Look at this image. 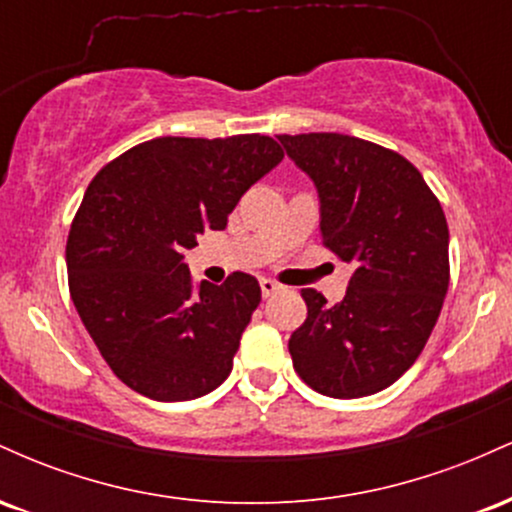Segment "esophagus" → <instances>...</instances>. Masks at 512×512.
<instances>
[{"label": "esophagus", "instance_id": "1", "mask_svg": "<svg viewBox=\"0 0 512 512\" xmlns=\"http://www.w3.org/2000/svg\"><path fill=\"white\" fill-rule=\"evenodd\" d=\"M260 289H262V296L269 298V296H274V293H279L281 286L276 284V281H272V279H262L260 281Z\"/></svg>", "mask_w": 512, "mask_h": 512}]
</instances>
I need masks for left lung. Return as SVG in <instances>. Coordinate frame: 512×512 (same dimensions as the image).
Segmentation results:
<instances>
[{
    "label": "left lung",
    "instance_id": "1",
    "mask_svg": "<svg viewBox=\"0 0 512 512\" xmlns=\"http://www.w3.org/2000/svg\"><path fill=\"white\" fill-rule=\"evenodd\" d=\"M279 142L315 182L325 245L354 264L342 303L301 291L308 317L289 339L293 368L320 395H375L419 358L443 308V207L424 175L385 146L337 132L281 134Z\"/></svg>",
    "mask_w": 512,
    "mask_h": 512
}]
</instances>
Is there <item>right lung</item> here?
Wrapping results in <instances>:
<instances>
[{
  "mask_svg": "<svg viewBox=\"0 0 512 512\" xmlns=\"http://www.w3.org/2000/svg\"><path fill=\"white\" fill-rule=\"evenodd\" d=\"M284 151L264 134L158 137L110 161L88 185L67 238L69 293L113 373L156 402L216 390L262 301L255 276L192 284L185 252Z\"/></svg>",
  "mask_w": 512,
  "mask_h": 512,
  "instance_id": "obj_1",
  "label": "right lung"
}]
</instances>
